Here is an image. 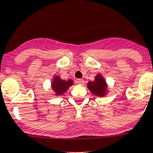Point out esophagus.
<instances>
[{
	"label": "esophagus",
	"instance_id": "34e87169",
	"mask_svg": "<svg viewBox=\"0 0 153 153\" xmlns=\"http://www.w3.org/2000/svg\"><path fill=\"white\" fill-rule=\"evenodd\" d=\"M76 83H78V84L79 85H83V83H84V80H83V79H78L77 80H76Z\"/></svg>",
	"mask_w": 153,
	"mask_h": 153
}]
</instances>
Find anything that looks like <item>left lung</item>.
I'll return each instance as SVG.
<instances>
[{
  "label": "left lung",
  "mask_w": 153,
  "mask_h": 153,
  "mask_svg": "<svg viewBox=\"0 0 153 153\" xmlns=\"http://www.w3.org/2000/svg\"><path fill=\"white\" fill-rule=\"evenodd\" d=\"M87 86H88V88L90 89V91L95 95L102 97L106 94V82H105V80H103L102 77L100 74H98L96 76L95 80L93 82H89Z\"/></svg>",
  "instance_id": "8db88e82"
}]
</instances>
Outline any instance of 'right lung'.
I'll list each match as a JSON object with an SVG mask.
<instances>
[{
	"label": "right lung",
	"instance_id": "add662e5",
	"mask_svg": "<svg viewBox=\"0 0 153 153\" xmlns=\"http://www.w3.org/2000/svg\"><path fill=\"white\" fill-rule=\"evenodd\" d=\"M71 85H73L71 79L63 80L59 77H55L52 83V87L53 90H54L55 93H56V95H61L64 92H66V90Z\"/></svg>",
	"mask_w": 153,
	"mask_h": 153
}]
</instances>
